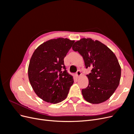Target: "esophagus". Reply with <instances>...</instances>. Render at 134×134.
Listing matches in <instances>:
<instances>
[{"label": "esophagus", "instance_id": "34e87169", "mask_svg": "<svg viewBox=\"0 0 134 134\" xmlns=\"http://www.w3.org/2000/svg\"><path fill=\"white\" fill-rule=\"evenodd\" d=\"M81 71L79 70H78V71H76V74H75V75H76V77H79L80 75H81Z\"/></svg>", "mask_w": 134, "mask_h": 134}]
</instances>
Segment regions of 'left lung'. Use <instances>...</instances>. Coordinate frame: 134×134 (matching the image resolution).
I'll use <instances>...</instances> for the list:
<instances>
[{
  "instance_id": "8db88e82",
  "label": "left lung",
  "mask_w": 134,
  "mask_h": 134,
  "mask_svg": "<svg viewBox=\"0 0 134 134\" xmlns=\"http://www.w3.org/2000/svg\"><path fill=\"white\" fill-rule=\"evenodd\" d=\"M72 48L82 56L86 69L92 68L87 75L88 86L82 90L84 98L93 104L106 101L120 83L121 70L116 55L105 44L91 38H82Z\"/></svg>"
}]
</instances>
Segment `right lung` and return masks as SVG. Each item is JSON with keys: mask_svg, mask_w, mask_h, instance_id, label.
Here are the masks:
<instances>
[{"mask_svg": "<svg viewBox=\"0 0 134 134\" xmlns=\"http://www.w3.org/2000/svg\"><path fill=\"white\" fill-rule=\"evenodd\" d=\"M74 42L64 38L48 40L36 48L32 56L28 78L36 94L47 102H62L74 83L64 63Z\"/></svg>", "mask_w": 134, "mask_h": 134, "instance_id": "obj_1", "label": "right lung"}]
</instances>
